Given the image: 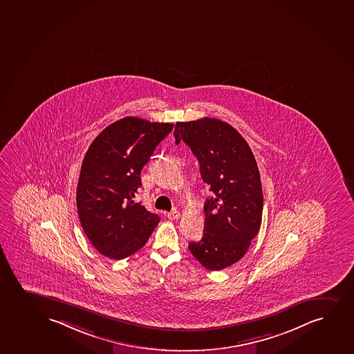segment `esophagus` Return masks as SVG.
Masks as SVG:
<instances>
[{
  "instance_id": "34e87169",
  "label": "esophagus",
  "mask_w": 354,
  "mask_h": 354,
  "mask_svg": "<svg viewBox=\"0 0 354 354\" xmlns=\"http://www.w3.org/2000/svg\"><path fill=\"white\" fill-rule=\"evenodd\" d=\"M180 216H181V214H180L179 211H176V209H174V211H171V212L167 214V216H168L171 221H176V219H179Z\"/></svg>"
}]
</instances>
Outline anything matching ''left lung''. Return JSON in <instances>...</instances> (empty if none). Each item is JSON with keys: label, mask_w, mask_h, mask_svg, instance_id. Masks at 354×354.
<instances>
[{"label": "left lung", "mask_w": 354, "mask_h": 354, "mask_svg": "<svg viewBox=\"0 0 354 354\" xmlns=\"http://www.w3.org/2000/svg\"><path fill=\"white\" fill-rule=\"evenodd\" d=\"M175 143L183 141L200 165L214 196L205 203L204 236L188 249L208 270L218 271L244 257L262 224L263 192L257 162L248 142L216 118L176 122Z\"/></svg>", "instance_id": "8db88e82"}]
</instances>
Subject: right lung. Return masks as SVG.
<instances>
[{"instance_id": "right-lung-1", "label": "right lung", "mask_w": 354, "mask_h": 354, "mask_svg": "<svg viewBox=\"0 0 354 354\" xmlns=\"http://www.w3.org/2000/svg\"><path fill=\"white\" fill-rule=\"evenodd\" d=\"M173 127L124 117L88 147L77 186V208L84 232L103 256L129 257L158 226V214L133 199L141 187L142 168Z\"/></svg>"}]
</instances>
